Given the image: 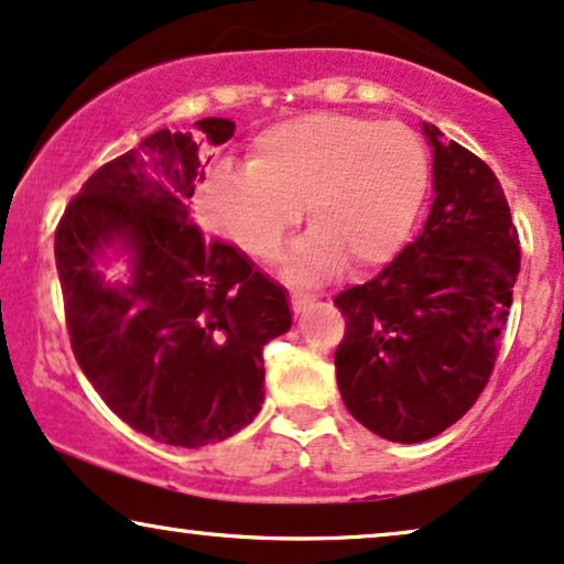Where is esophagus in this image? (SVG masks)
I'll list each match as a JSON object with an SVG mask.
<instances>
[{
	"label": "esophagus",
	"mask_w": 564,
	"mask_h": 564,
	"mask_svg": "<svg viewBox=\"0 0 564 564\" xmlns=\"http://www.w3.org/2000/svg\"><path fill=\"white\" fill-rule=\"evenodd\" d=\"M290 303H292V311H295V313H305V311L311 308L313 303H316V297H311V295H297V292H292Z\"/></svg>",
	"instance_id": "34e87169"
}]
</instances>
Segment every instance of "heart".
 <instances>
[{
  "instance_id": "b5f03b06",
  "label": "heart",
  "mask_w": 564,
  "mask_h": 564,
  "mask_svg": "<svg viewBox=\"0 0 564 564\" xmlns=\"http://www.w3.org/2000/svg\"><path fill=\"white\" fill-rule=\"evenodd\" d=\"M427 152L404 123L308 113L256 134L248 165H223L207 215L246 256L272 261L305 215L313 228L284 256L292 282H321L352 261L368 272L393 259L427 188Z\"/></svg>"
}]
</instances>
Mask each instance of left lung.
I'll list each match as a JSON object with an SVG mask.
<instances>
[{"label":"left lung","instance_id":"obj_1","mask_svg":"<svg viewBox=\"0 0 564 564\" xmlns=\"http://www.w3.org/2000/svg\"><path fill=\"white\" fill-rule=\"evenodd\" d=\"M422 131L435 192L425 228L378 276L334 297L347 318L334 355L341 401L393 443L430 441L474 406L521 269L497 175L433 123Z\"/></svg>","mask_w":564,"mask_h":564}]
</instances>
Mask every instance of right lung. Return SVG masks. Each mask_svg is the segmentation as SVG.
Segmentation results:
<instances>
[{
	"instance_id": "add662e5",
	"label": "right lung",
	"mask_w": 564,
	"mask_h": 564,
	"mask_svg": "<svg viewBox=\"0 0 564 564\" xmlns=\"http://www.w3.org/2000/svg\"><path fill=\"white\" fill-rule=\"evenodd\" d=\"M194 127L160 129L98 167L54 238L79 368L129 427L181 448L251 425L264 404L261 349L292 326L284 288L192 223L199 134L223 144L236 123ZM111 247L128 272L108 283L97 264Z\"/></svg>"
}]
</instances>
